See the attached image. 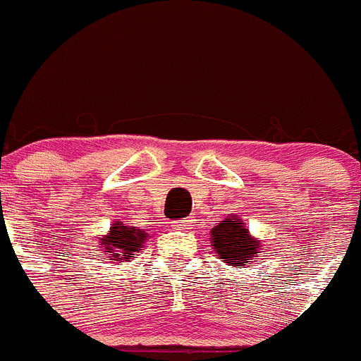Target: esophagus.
<instances>
[{"mask_svg": "<svg viewBox=\"0 0 361 361\" xmlns=\"http://www.w3.org/2000/svg\"><path fill=\"white\" fill-rule=\"evenodd\" d=\"M190 226L189 221H174L172 222V228H187Z\"/></svg>", "mask_w": 361, "mask_h": 361, "instance_id": "1", "label": "esophagus"}]
</instances>
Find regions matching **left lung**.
<instances>
[{
    "label": "left lung",
    "instance_id": "obj_1",
    "mask_svg": "<svg viewBox=\"0 0 361 361\" xmlns=\"http://www.w3.org/2000/svg\"><path fill=\"white\" fill-rule=\"evenodd\" d=\"M259 245L256 237L250 235L247 224L237 215L226 216L216 222L211 230V247L219 259L237 269L250 265L252 259L259 257Z\"/></svg>",
    "mask_w": 361,
    "mask_h": 361
}]
</instances>
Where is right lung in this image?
<instances>
[{"mask_svg":"<svg viewBox=\"0 0 361 361\" xmlns=\"http://www.w3.org/2000/svg\"><path fill=\"white\" fill-rule=\"evenodd\" d=\"M148 233L145 230H137L135 226H124L122 222L111 224L107 235L99 237L102 252L109 254L113 262H130L137 256V252L142 250Z\"/></svg>","mask_w":361,"mask_h":361,"instance_id":"1","label":"right lung"}]
</instances>
